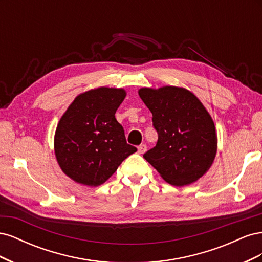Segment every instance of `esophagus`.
<instances>
[{
    "instance_id": "obj_1",
    "label": "esophagus",
    "mask_w": 262,
    "mask_h": 262,
    "mask_svg": "<svg viewBox=\"0 0 262 262\" xmlns=\"http://www.w3.org/2000/svg\"><path fill=\"white\" fill-rule=\"evenodd\" d=\"M145 150H146V145H145V144H141V145L138 146V152H139V154L145 153Z\"/></svg>"
}]
</instances>
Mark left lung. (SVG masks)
Returning a JSON list of instances; mask_svg holds the SVG:
<instances>
[{"instance_id": "left-lung-1", "label": "left lung", "mask_w": 262, "mask_h": 262, "mask_svg": "<svg viewBox=\"0 0 262 262\" xmlns=\"http://www.w3.org/2000/svg\"><path fill=\"white\" fill-rule=\"evenodd\" d=\"M141 99L153 115L156 145L143 155L172 186L202 177L215 158L217 138L210 114L196 96L182 87L141 89Z\"/></svg>"}]
</instances>
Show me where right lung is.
<instances>
[{
  "label": "right lung",
  "instance_id": "right-lung-1",
  "mask_svg": "<svg viewBox=\"0 0 262 262\" xmlns=\"http://www.w3.org/2000/svg\"><path fill=\"white\" fill-rule=\"evenodd\" d=\"M125 97L122 89L98 87L73 100L58 123L54 152L63 172L81 185L96 187L109 179L137 147L126 143L115 114Z\"/></svg>",
  "mask_w": 262,
  "mask_h": 262
}]
</instances>
